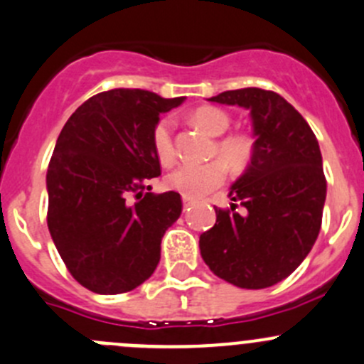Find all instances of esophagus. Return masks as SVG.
<instances>
[{"instance_id": "obj_1", "label": "esophagus", "mask_w": 364, "mask_h": 364, "mask_svg": "<svg viewBox=\"0 0 364 364\" xmlns=\"http://www.w3.org/2000/svg\"><path fill=\"white\" fill-rule=\"evenodd\" d=\"M192 203H193V199H190V197L183 196V208H185V210H188V208L192 206Z\"/></svg>"}]
</instances>
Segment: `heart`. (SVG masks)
<instances>
[{
    "label": "heart",
    "mask_w": 364,
    "mask_h": 364,
    "mask_svg": "<svg viewBox=\"0 0 364 364\" xmlns=\"http://www.w3.org/2000/svg\"><path fill=\"white\" fill-rule=\"evenodd\" d=\"M193 122L199 124L204 132L210 135L218 136L228 132L231 119L224 110L215 107H203L193 112ZM153 147L156 156L164 164H171L176 158V142H174V124L171 119H160L153 128ZM217 154L222 161L232 168L245 167L252 158V140L250 136L229 135L217 140L215 144ZM222 161L213 160L208 164H179L167 174L168 188L181 192L183 196L199 199L220 186L225 179V167Z\"/></svg>",
    "instance_id": "1"
}]
</instances>
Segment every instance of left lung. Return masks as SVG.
<instances>
[{
  "label": "left lung",
  "instance_id": "left-lung-1",
  "mask_svg": "<svg viewBox=\"0 0 364 364\" xmlns=\"http://www.w3.org/2000/svg\"><path fill=\"white\" fill-rule=\"evenodd\" d=\"M210 101L250 110L256 140L249 168L229 192L235 204L215 208L217 222L200 235V256L215 276L235 287H274L304 261L320 232L327 181L318 140L272 90L238 88Z\"/></svg>",
  "mask_w": 364,
  "mask_h": 364
}]
</instances>
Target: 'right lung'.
<instances>
[{
  "instance_id": "1",
  "label": "right lung",
  "mask_w": 364,
  "mask_h": 364,
  "mask_svg": "<svg viewBox=\"0 0 364 364\" xmlns=\"http://www.w3.org/2000/svg\"><path fill=\"white\" fill-rule=\"evenodd\" d=\"M181 103L114 88L85 101L60 132L46 176L48 228L70 276L94 294L135 290L158 267L183 203L178 192H149L161 174L153 128Z\"/></svg>"
}]
</instances>
